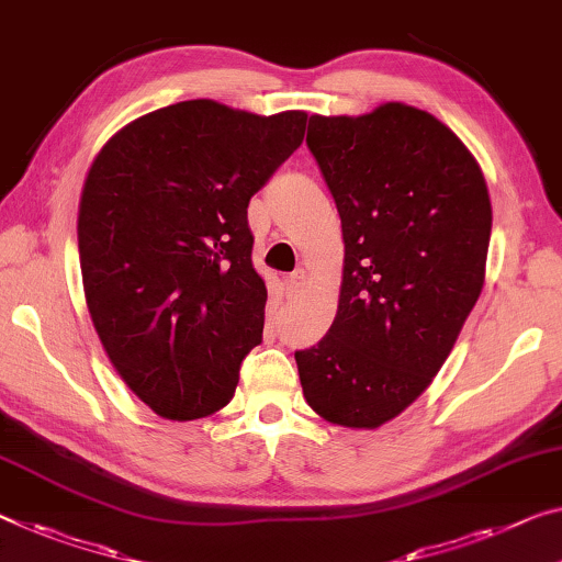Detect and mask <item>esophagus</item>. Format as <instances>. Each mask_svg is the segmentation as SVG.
I'll list each match as a JSON object with an SVG mask.
<instances>
[{"mask_svg":"<svg viewBox=\"0 0 562 562\" xmlns=\"http://www.w3.org/2000/svg\"><path fill=\"white\" fill-rule=\"evenodd\" d=\"M304 286H306V273L301 269H296V271L286 276V296L289 299H296Z\"/></svg>","mask_w":562,"mask_h":562,"instance_id":"esophagus-1","label":"esophagus"}]
</instances>
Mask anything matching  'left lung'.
I'll list each match as a JSON object with an SVG mask.
<instances>
[{"instance_id": "obj_1", "label": "left lung", "mask_w": 562, "mask_h": 562, "mask_svg": "<svg viewBox=\"0 0 562 562\" xmlns=\"http://www.w3.org/2000/svg\"><path fill=\"white\" fill-rule=\"evenodd\" d=\"M306 145L334 195L344 276L331 329L296 351L308 407L374 429L427 390L485 283V176L450 127L386 102L311 115Z\"/></svg>"}]
</instances>
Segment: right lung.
Masks as SVG:
<instances>
[{"instance_id":"right-lung-1","label":"right lung","mask_w":562,"mask_h":562,"mask_svg":"<svg viewBox=\"0 0 562 562\" xmlns=\"http://www.w3.org/2000/svg\"><path fill=\"white\" fill-rule=\"evenodd\" d=\"M306 112L186 100L133 120L98 153L77 218L85 299L112 367L166 419L231 402L263 339L248 201L299 148Z\"/></svg>"}]
</instances>
